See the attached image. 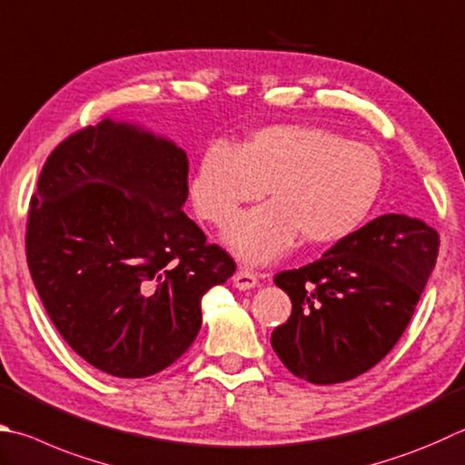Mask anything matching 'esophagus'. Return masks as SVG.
I'll use <instances>...</instances> for the list:
<instances>
[{
  "label": "esophagus",
  "mask_w": 465,
  "mask_h": 465,
  "mask_svg": "<svg viewBox=\"0 0 465 465\" xmlns=\"http://www.w3.org/2000/svg\"><path fill=\"white\" fill-rule=\"evenodd\" d=\"M233 284H235V289H240V291L256 289V286L260 284V274L252 272V270H248V268H242V270H238V272H235Z\"/></svg>",
  "instance_id": "esophagus-1"
}]
</instances>
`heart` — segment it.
<instances>
[{
  "instance_id": "b5f03b06",
  "label": "heart",
  "mask_w": 465,
  "mask_h": 465,
  "mask_svg": "<svg viewBox=\"0 0 465 465\" xmlns=\"http://www.w3.org/2000/svg\"><path fill=\"white\" fill-rule=\"evenodd\" d=\"M384 183L380 156L317 125H268L242 148L213 142L199 160L191 197L205 222L223 227L270 187L274 201L248 211L227 242L252 264L282 256L299 235L335 243L358 232Z\"/></svg>"
}]
</instances>
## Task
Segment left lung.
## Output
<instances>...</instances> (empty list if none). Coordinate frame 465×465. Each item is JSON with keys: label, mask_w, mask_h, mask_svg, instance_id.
Returning <instances> with one entry per match:
<instances>
[{"label": "left lung", "mask_w": 465, "mask_h": 465, "mask_svg": "<svg viewBox=\"0 0 465 465\" xmlns=\"http://www.w3.org/2000/svg\"><path fill=\"white\" fill-rule=\"evenodd\" d=\"M437 254L431 225L388 213L311 264L278 272L274 284L291 297L292 313L272 331L276 356L313 384L368 372L411 323Z\"/></svg>", "instance_id": "8db88e82"}]
</instances>
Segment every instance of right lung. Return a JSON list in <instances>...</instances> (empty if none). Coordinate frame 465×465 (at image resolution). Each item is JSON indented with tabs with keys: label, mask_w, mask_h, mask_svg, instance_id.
I'll return each mask as SVG.
<instances>
[{
	"label": "right lung",
	"mask_w": 465,
	"mask_h": 465,
	"mask_svg": "<svg viewBox=\"0 0 465 465\" xmlns=\"http://www.w3.org/2000/svg\"><path fill=\"white\" fill-rule=\"evenodd\" d=\"M189 160L130 124L104 120L63 140L38 176L26 258L58 333L91 366L146 378L201 329V297L235 262L183 211Z\"/></svg>",
	"instance_id": "obj_1"
}]
</instances>
